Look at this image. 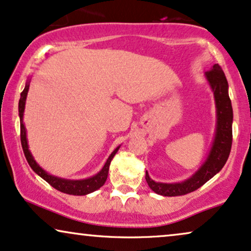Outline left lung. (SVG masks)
Segmentation results:
<instances>
[{
  "instance_id": "left-lung-1",
  "label": "left lung",
  "mask_w": 251,
  "mask_h": 251,
  "mask_svg": "<svg viewBox=\"0 0 251 251\" xmlns=\"http://www.w3.org/2000/svg\"><path fill=\"white\" fill-rule=\"evenodd\" d=\"M205 77L213 91L215 109H217V126L212 147L205 162L199 167L191 177L178 183L155 182L146 171L148 186L157 195L164 197L183 196L199 189L212 177L223 169L229 156L233 140V107L228 95V82L225 73L219 65H214L211 71L205 73Z\"/></svg>"
}]
</instances>
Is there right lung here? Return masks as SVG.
Listing matches in <instances>:
<instances>
[{"label": "right lung", "instance_id": "1", "mask_svg": "<svg viewBox=\"0 0 251 251\" xmlns=\"http://www.w3.org/2000/svg\"><path fill=\"white\" fill-rule=\"evenodd\" d=\"M30 80L31 78H27L26 83H25L24 90L22 91L21 94L20 103H18V112H20V119H21V142H22V147H23L24 155L25 157H26V161L28 162V164H30V167L32 168L34 173L38 174L41 178L45 179L50 185H52L53 188L59 190V191H61L63 193H67V195H73V196H84V195H88V193L96 191V190L100 189V186H103L104 183H105V180L107 178V174H109L110 163L117 151H118L120 146H118V147L111 153V155L106 160V162L104 164L102 169L98 171L96 175L89 177V178L66 179V178H61V177L50 175V174L44 170L43 168L36 162V160H34L32 154H31L30 149H28L27 139H26V128H25L24 122H23L25 102H26L28 87H30Z\"/></svg>", "mask_w": 251, "mask_h": 251}]
</instances>
